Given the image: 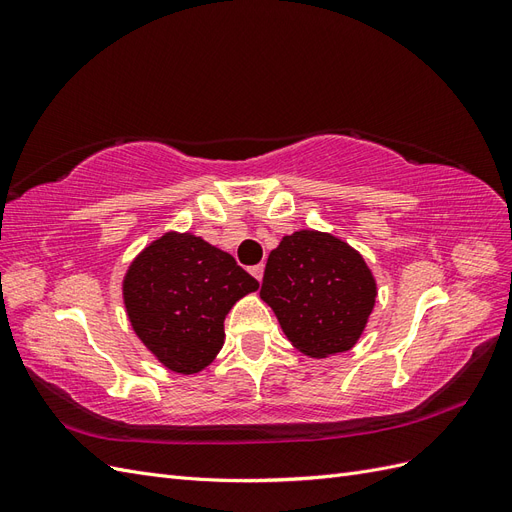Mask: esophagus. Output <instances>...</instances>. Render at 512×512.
I'll list each match as a JSON object with an SVG mask.
<instances>
[{
  "label": "esophagus",
  "mask_w": 512,
  "mask_h": 512,
  "mask_svg": "<svg viewBox=\"0 0 512 512\" xmlns=\"http://www.w3.org/2000/svg\"><path fill=\"white\" fill-rule=\"evenodd\" d=\"M250 271H252V275L256 277L258 282H262V275H265V267H262V265H256V267H252Z\"/></svg>",
  "instance_id": "obj_1"
}]
</instances>
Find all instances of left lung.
I'll return each mask as SVG.
<instances>
[{"label": "left lung", "mask_w": 512, "mask_h": 512, "mask_svg": "<svg viewBox=\"0 0 512 512\" xmlns=\"http://www.w3.org/2000/svg\"><path fill=\"white\" fill-rule=\"evenodd\" d=\"M378 288L365 258L329 232L297 230L269 254L260 299L290 344L312 359L350 350L363 335Z\"/></svg>", "instance_id": "left-lung-1"}]
</instances>
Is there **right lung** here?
<instances>
[{
	"instance_id": "obj_1",
	"label": "right lung",
	"mask_w": 512,
	"mask_h": 512,
	"mask_svg": "<svg viewBox=\"0 0 512 512\" xmlns=\"http://www.w3.org/2000/svg\"><path fill=\"white\" fill-rule=\"evenodd\" d=\"M258 282L235 258L192 232H166L123 277L134 333L175 374H198L224 346V318Z\"/></svg>"
}]
</instances>
